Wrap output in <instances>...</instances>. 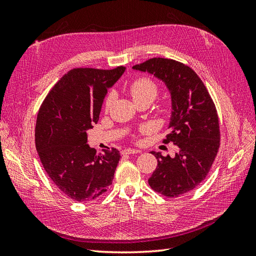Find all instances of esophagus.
<instances>
[{"instance_id": "esophagus-1", "label": "esophagus", "mask_w": 256, "mask_h": 256, "mask_svg": "<svg viewBox=\"0 0 256 256\" xmlns=\"http://www.w3.org/2000/svg\"><path fill=\"white\" fill-rule=\"evenodd\" d=\"M138 152H140V150H134V148H127V150H124L122 152V154H138Z\"/></svg>"}]
</instances>
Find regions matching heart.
Returning a JSON list of instances; mask_svg holds the SVG:
<instances>
[{"label": "heart", "instance_id": "b5f03b06", "mask_svg": "<svg viewBox=\"0 0 256 256\" xmlns=\"http://www.w3.org/2000/svg\"><path fill=\"white\" fill-rule=\"evenodd\" d=\"M129 92L131 97L134 99V102L147 99L152 102L158 95V86L157 84L150 78H138L130 84ZM112 102L113 94H110L106 100V106L110 108Z\"/></svg>", "mask_w": 256, "mask_h": 256}]
</instances>
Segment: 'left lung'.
Here are the masks:
<instances>
[{
  "label": "left lung",
  "mask_w": 256,
  "mask_h": 256,
  "mask_svg": "<svg viewBox=\"0 0 256 256\" xmlns=\"http://www.w3.org/2000/svg\"><path fill=\"white\" fill-rule=\"evenodd\" d=\"M132 68L154 74L166 85L172 113L164 142H173L180 148L174 157L150 152L158 166L148 184L168 198L184 194L205 180L218 152L220 129L214 104L198 76L180 62L154 58Z\"/></svg>",
  "instance_id": "8db88e82"
}]
</instances>
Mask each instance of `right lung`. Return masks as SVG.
I'll return each mask as SVG.
<instances>
[{"label":"right lung","instance_id":"add662e5","mask_svg":"<svg viewBox=\"0 0 256 256\" xmlns=\"http://www.w3.org/2000/svg\"><path fill=\"white\" fill-rule=\"evenodd\" d=\"M125 69H72L54 85L38 111V156L54 184L76 202L96 200L112 184L120 152L97 154L86 144L88 131L99 120L108 90Z\"/></svg>","mask_w":256,"mask_h":256}]
</instances>
